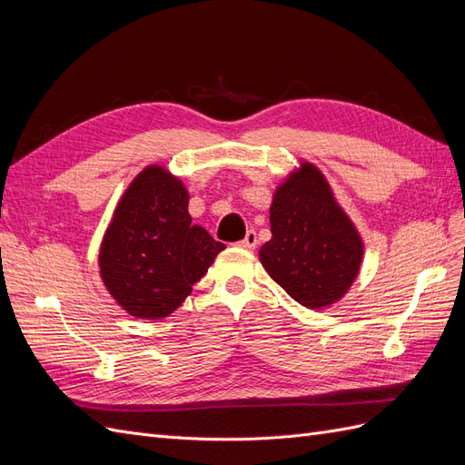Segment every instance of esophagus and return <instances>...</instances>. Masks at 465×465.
Listing matches in <instances>:
<instances>
[{
	"label": "esophagus",
	"instance_id": "34e87169",
	"mask_svg": "<svg viewBox=\"0 0 465 465\" xmlns=\"http://www.w3.org/2000/svg\"><path fill=\"white\" fill-rule=\"evenodd\" d=\"M256 244H258V234H256V231L254 229H250L248 232H246V236L242 238L241 242H238V246H242V248H248V250H252V248H256Z\"/></svg>",
	"mask_w": 465,
	"mask_h": 465
}]
</instances>
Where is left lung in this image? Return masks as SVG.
<instances>
[{
	"label": "left lung",
	"instance_id": "obj_1",
	"mask_svg": "<svg viewBox=\"0 0 465 465\" xmlns=\"http://www.w3.org/2000/svg\"><path fill=\"white\" fill-rule=\"evenodd\" d=\"M270 223L260 260L275 283L306 308L340 301L359 273L362 241L314 164L277 188Z\"/></svg>",
	"mask_w": 465,
	"mask_h": 465
}]
</instances>
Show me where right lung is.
Wrapping results in <instances>:
<instances>
[{"instance_id": "1", "label": "right lung", "mask_w": 465, "mask_h": 465, "mask_svg": "<svg viewBox=\"0 0 465 465\" xmlns=\"http://www.w3.org/2000/svg\"><path fill=\"white\" fill-rule=\"evenodd\" d=\"M184 184L163 166H147L125 190L101 246V275L135 318L159 320L184 302L224 250L192 224Z\"/></svg>"}]
</instances>
